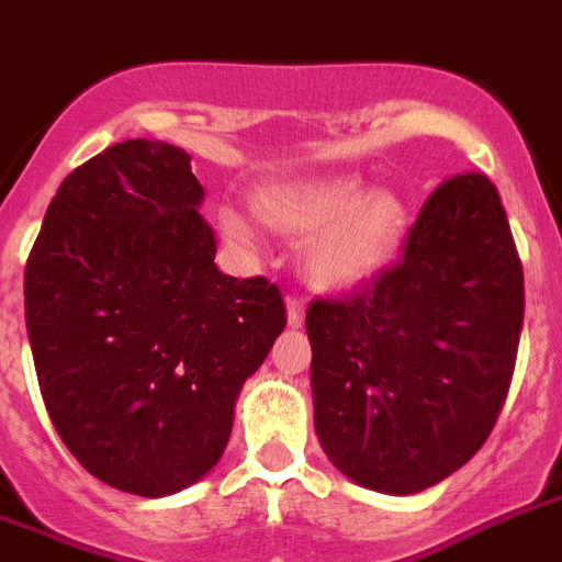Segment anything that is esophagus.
I'll list each match as a JSON object with an SVG mask.
<instances>
[{
    "label": "esophagus",
    "instance_id": "1",
    "mask_svg": "<svg viewBox=\"0 0 562 562\" xmlns=\"http://www.w3.org/2000/svg\"><path fill=\"white\" fill-rule=\"evenodd\" d=\"M285 305H289V323H291V326H303V317H305L303 300H300V296H294V294H289Z\"/></svg>",
    "mask_w": 562,
    "mask_h": 562
}]
</instances>
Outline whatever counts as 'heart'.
I'll list each match as a JSON object with an SVG mask.
<instances>
[{"label": "heart", "mask_w": 562, "mask_h": 562, "mask_svg": "<svg viewBox=\"0 0 562 562\" xmlns=\"http://www.w3.org/2000/svg\"><path fill=\"white\" fill-rule=\"evenodd\" d=\"M254 210L277 231L314 236L308 273L321 289H355L392 257L404 231V207L386 193H369L352 176L273 184L254 195ZM225 234L250 245L254 231L239 213H222Z\"/></svg>", "instance_id": "obj_1"}]
</instances>
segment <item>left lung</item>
<instances>
[{"instance_id": "8db88e82", "label": "left lung", "mask_w": 562, "mask_h": 562, "mask_svg": "<svg viewBox=\"0 0 562 562\" xmlns=\"http://www.w3.org/2000/svg\"><path fill=\"white\" fill-rule=\"evenodd\" d=\"M526 312L522 262L485 172L441 181L401 259L314 296V427L337 471L381 494L456 473L494 430Z\"/></svg>"}]
</instances>
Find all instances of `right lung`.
<instances>
[{
	"instance_id": "obj_1",
	"label": "right lung",
	"mask_w": 562,
	"mask_h": 562,
	"mask_svg": "<svg viewBox=\"0 0 562 562\" xmlns=\"http://www.w3.org/2000/svg\"><path fill=\"white\" fill-rule=\"evenodd\" d=\"M202 199L184 149L112 144L59 184L25 266L45 409L126 494H176L222 459L236 395L285 328L277 282L216 268Z\"/></svg>"
}]
</instances>
